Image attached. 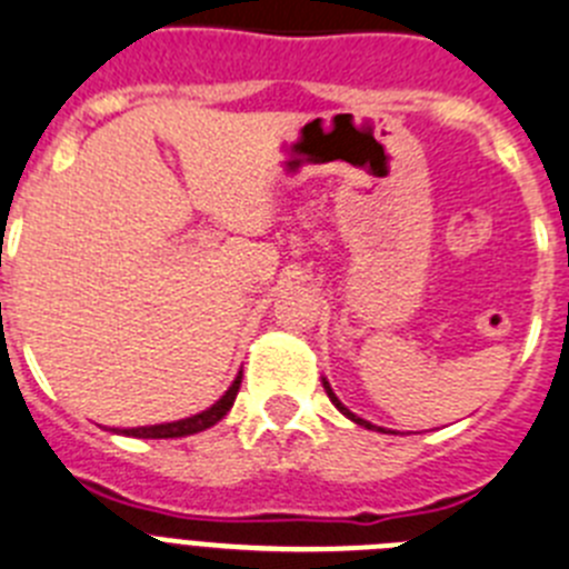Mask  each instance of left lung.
Wrapping results in <instances>:
<instances>
[{"label":"left lung","mask_w":569,"mask_h":569,"mask_svg":"<svg viewBox=\"0 0 569 569\" xmlns=\"http://www.w3.org/2000/svg\"><path fill=\"white\" fill-rule=\"evenodd\" d=\"M322 388H326V393H329V399H331V402H335V406H337V411H340V413H346V417H348V419H351V422L362 425V428H368V431H382V428H377V425L366 422V419H360V417H357V413H351V411H348V408H346V406H342L340 399H337V397H335V391H331V386H329V382H326V380H322Z\"/></svg>","instance_id":"8db88e82"}]
</instances>
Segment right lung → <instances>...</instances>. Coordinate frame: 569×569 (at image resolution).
I'll return each mask as SVG.
<instances>
[{
    "label": "right lung",
    "instance_id": "right-lung-1",
    "mask_svg": "<svg viewBox=\"0 0 569 569\" xmlns=\"http://www.w3.org/2000/svg\"><path fill=\"white\" fill-rule=\"evenodd\" d=\"M240 380H243V373H238V380L232 382L227 393H223L212 408H207L203 413H196V417L189 419H178V422H167V425H147V428H130L124 431V437H138V439H176V437H189V433L207 431L212 428L214 422H221L223 417L229 413V408L234 406V397L240 391Z\"/></svg>",
    "mask_w": 569,
    "mask_h": 569
}]
</instances>
